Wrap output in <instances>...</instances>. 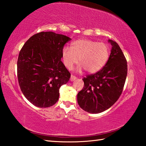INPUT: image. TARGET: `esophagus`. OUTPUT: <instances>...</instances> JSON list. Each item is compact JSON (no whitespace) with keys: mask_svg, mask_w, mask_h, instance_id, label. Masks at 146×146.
Returning <instances> with one entry per match:
<instances>
[{"mask_svg":"<svg viewBox=\"0 0 146 146\" xmlns=\"http://www.w3.org/2000/svg\"><path fill=\"white\" fill-rule=\"evenodd\" d=\"M76 79V78L75 76H70V81H75Z\"/></svg>","mask_w":146,"mask_h":146,"instance_id":"esophagus-1","label":"esophagus"}]
</instances>
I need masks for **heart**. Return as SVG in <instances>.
Listing matches in <instances>:
<instances>
[{
  "label": "heart",
  "instance_id": "b5f03b06",
  "mask_svg": "<svg viewBox=\"0 0 146 146\" xmlns=\"http://www.w3.org/2000/svg\"><path fill=\"white\" fill-rule=\"evenodd\" d=\"M110 56V48L107 44L81 39L72 42V48L65 46L62 51L63 62L68 69L80 64L77 68L78 72L84 69L89 74L100 71L107 64Z\"/></svg>",
  "mask_w": 146,
  "mask_h": 146
}]
</instances>
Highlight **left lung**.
Masks as SVG:
<instances>
[{
    "label": "left lung",
    "instance_id": "1",
    "mask_svg": "<svg viewBox=\"0 0 146 146\" xmlns=\"http://www.w3.org/2000/svg\"><path fill=\"white\" fill-rule=\"evenodd\" d=\"M111 54L106 65L95 74L82 79L84 87L78 94L82 109L98 114L109 109L119 98L127 76V62L120 47L111 39Z\"/></svg>",
    "mask_w": 146,
    "mask_h": 146
}]
</instances>
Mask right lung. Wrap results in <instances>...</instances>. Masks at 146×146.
<instances>
[{
  "label": "right lung",
  "mask_w": 146,
  "mask_h": 146,
  "mask_svg": "<svg viewBox=\"0 0 146 146\" xmlns=\"http://www.w3.org/2000/svg\"><path fill=\"white\" fill-rule=\"evenodd\" d=\"M71 39L53 32L32 36L21 48L17 62L19 84L25 98L41 108L56 103L59 90L70 74L61 61L65 44Z\"/></svg>",
  "instance_id": "add662e5"
}]
</instances>
